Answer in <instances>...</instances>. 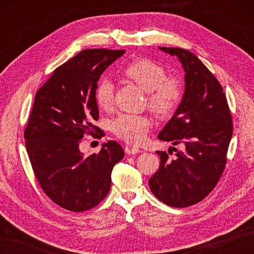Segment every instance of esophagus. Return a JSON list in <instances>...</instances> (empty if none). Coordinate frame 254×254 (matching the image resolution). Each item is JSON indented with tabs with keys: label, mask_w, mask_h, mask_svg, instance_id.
Returning <instances> with one entry per match:
<instances>
[{
	"label": "esophagus",
	"mask_w": 254,
	"mask_h": 254,
	"mask_svg": "<svg viewBox=\"0 0 254 254\" xmlns=\"http://www.w3.org/2000/svg\"><path fill=\"white\" fill-rule=\"evenodd\" d=\"M126 152H127V155H135V154L141 153L142 150H141V149H138L137 147H132V146H128V147H127Z\"/></svg>",
	"instance_id": "1"
}]
</instances>
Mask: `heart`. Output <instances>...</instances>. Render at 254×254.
Masks as SVG:
<instances>
[{
    "instance_id": "1",
    "label": "heart",
    "mask_w": 254,
    "mask_h": 254,
    "mask_svg": "<svg viewBox=\"0 0 254 254\" xmlns=\"http://www.w3.org/2000/svg\"><path fill=\"white\" fill-rule=\"evenodd\" d=\"M123 74L147 91L148 107L154 113L167 117L180 106L185 96V84L178 76L167 75L164 65L150 59L139 58L124 67ZM95 98L101 109H109L115 100V85L108 78H102L95 91ZM113 134L131 144L145 141L152 127L147 117L121 113L110 123Z\"/></svg>"
}]
</instances>
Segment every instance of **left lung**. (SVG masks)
Segmentation results:
<instances>
[{"instance_id":"left-lung-1","label":"left lung","mask_w":254,"mask_h":254,"mask_svg":"<svg viewBox=\"0 0 254 254\" xmlns=\"http://www.w3.org/2000/svg\"><path fill=\"white\" fill-rule=\"evenodd\" d=\"M177 56L186 71V90L174 117L159 133L161 141L182 145L177 157L157 152L159 169L148 185L159 201L187 207L202 201L222 177L233 135V118L222 85L192 52L159 47Z\"/></svg>"}]
</instances>
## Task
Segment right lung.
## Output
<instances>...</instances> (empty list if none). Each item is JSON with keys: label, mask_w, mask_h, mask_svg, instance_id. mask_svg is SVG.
Segmentation results:
<instances>
[{"label": "right lung", "mask_w": 254, "mask_h": 254, "mask_svg": "<svg viewBox=\"0 0 254 254\" xmlns=\"http://www.w3.org/2000/svg\"><path fill=\"white\" fill-rule=\"evenodd\" d=\"M124 52L80 51L57 67L35 97L24 133L32 170L47 196L71 212L88 210L107 196L113 166L124 157L115 141L87 157L79 152L85 135L102 136L94 124L99 118L97 83Z\"/></svg>", "instance_id": "1"}]
</instances>
